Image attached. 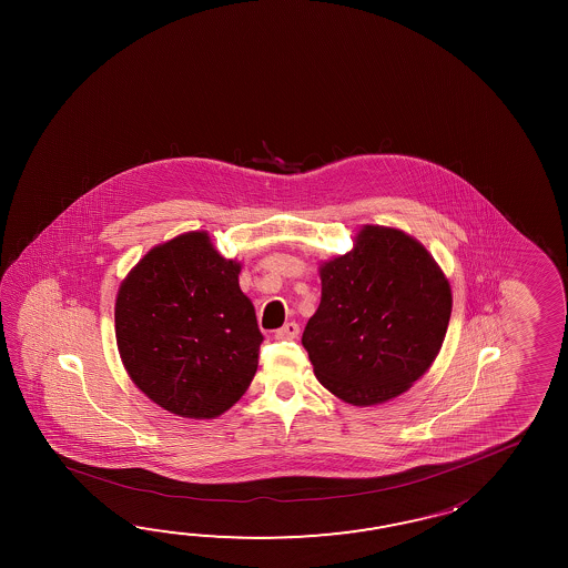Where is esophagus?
Masks as SVG:
<instances>
[{
  "label": "esophagus",
  "mask_w": 568,
  "mask_h": 568,
  "mask_svg": "<svg viewBox=\"0 0 568 568\" xmlns=\"http://www.w3.org/2000/svg\"><path fill=\"white\" fill-rule=\"evenodd\" d=\"M298 333H301V326L296 325V323H286V325L274 333V337L290 341V338L298 337Z\"/></svg>",
  "instance_id": "obj_1"
}]
</instances>
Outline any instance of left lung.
Returning <instances> with one entry per match:
<instances>
[{
	"label": "left lung",
	"mask_w": 568,
	"mask_h": 568,
	"mask_svg": "<svg viewBox=\"0 0 568 568\" xmlns=\"http://www.w3.org/2000/svg\"><path fill=\"white\" fill-rule=\"evenodd\" d=\"M321 286L302 345L331 394L372 406L426 374L445 341L453 296L423 243L365 225L349 254L321 266Z\"/></svg>",
	"instance_id": "obj_1"
}]
</instances>
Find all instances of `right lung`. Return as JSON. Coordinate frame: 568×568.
<instances>
[{
	"label": "right lung",
	"mask_w": 568,
	"mask_h": 568,
	"mask_svg": "<svg viewBox=\"0 0 568 568\" xmlns=\"http://www.w3.org/2000/svg\"><path fill=\"white\" fill-rule=\"evenodd\" d=\"M240 272L205 231H191L150 250L121 282V362L164 410L215 418L252 384L264 335Z\"/></svg>",
	"instance_id": "1"
}]
</instances>
